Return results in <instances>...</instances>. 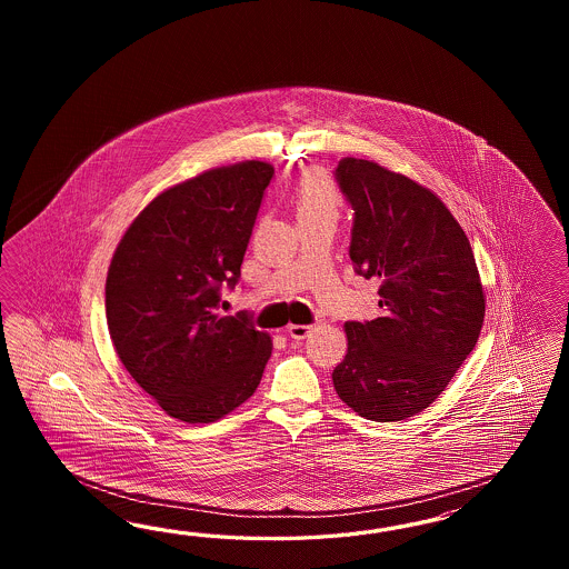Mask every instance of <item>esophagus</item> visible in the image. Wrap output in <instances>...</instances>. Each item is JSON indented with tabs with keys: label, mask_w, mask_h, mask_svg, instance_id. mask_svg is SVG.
<instances>
[{
	"label": "esophagus",
	"mask_w": 569,
	"mask_h": 569,
	"mask_svg": "<svg viewBox=\"0 0 569 569\" xmlns=\"http://www.w3.org/2000/svg\"><path fill=\"white\" fill-rule=\"evenodd\" d=\"M310 331H312V326H290V328H288V336H290L292 340H305Z\"/></svg>",
	"instance_id": "34e87169"
}]
</instances>
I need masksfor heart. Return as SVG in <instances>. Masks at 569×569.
Segmentation results:
<instances>
[{
	"label": "heart",
	"instance_id": "heart-1",
	"mask_svg": "<svg viewBox=\"0 0 569 569\" xmlns=\"http://www.w3.org/2000/svg\"><path fill=\"white\" fill-rule=\"evenodd\" d=\"M342 196L326 172L310 171L298 181L292 193V208L298 223L317 219H338Z\"/></svg>",
	"mask_w": 569,
	"mask_h": 569
}]
</instances>
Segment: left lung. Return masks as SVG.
<instances>
[{"instance_id":"1","label":"left lung","mask_w":569,"mask_h":569,"mask_svg":"<svg viewBox=\"0 0 569 569\" xmlns=\"http://www.w3.org/2000/svg\"><path fill=\"white\" fill-rule=\"evenodd\" d=\"M333 177L355 210V271L381 279V317L346 323L333 388L365 419L402 421L445 392L480 338L478 267L461 224L409 177L359 158L340 160Z\"/></svg>"}]
</instances>
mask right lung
Masks as SVG:
<instances>
[{
	"mask_svg": "<svg viewBox=\"0 0 569 569\" xmlns=\"http://www.w3.org/2000/svg\"><path fill=\"white\" fill-rule=\"evenodd\" d=\"M273 167L248 160L162 191L127 229L106 279V319L124 369L167 413L208 423L254 395L271 338L219 317Z\"/></svg>",
	"mask_w": 569,
	"mask_h": 569,
	"instance_id": "right-lung-1",
	"label": "right lung"
}]
</instances>
